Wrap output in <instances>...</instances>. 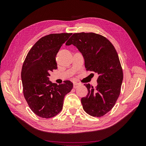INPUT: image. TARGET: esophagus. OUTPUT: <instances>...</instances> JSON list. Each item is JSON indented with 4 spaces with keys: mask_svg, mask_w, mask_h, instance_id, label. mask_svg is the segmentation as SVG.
<instances>
[{
    "mask_svg": "<svg viewBox=\"0 0 146 146\" xmlns=\"http://www.w3.org/2000/svg\"><path fill=\"white\" fill-rule=\"evenodd\" d=\"M79 84H80V83H78L77 82H74V88H76L78 86V85H79Z\"/></svg>",
    "mask_w": 146,
    "mask_h": 146,
    "instance_id": "obj_1",
    "label": "esophagus"
}]
</instances>
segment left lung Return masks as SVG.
Masks as SVG:
<instances>
[{
    "mask_svg": "<svg viewBox=\"0 0 146 146\" xmlns=\"http://www.w3.org/2000/svg\"><path fill=\"white\" fill-rule=\"evenodd\" d=\"M71 44L82 53L86 70L98 75L96 88L84 85L88 92L81 99L83 108L92 116H102L113 108L120 94L123 72L117 53L108 39L94 33L73 34L66 43Z\"/></svg>",
    "mask_w": 146,
    "mask_h": 146,
    "instance_id": "obj_1",
    "label": "left lung"
}]
</instances>
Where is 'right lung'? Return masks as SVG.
Returning a JSON list of instances; mask_svg holds the SVG:
<instances>
[{
	"instance_id": "right-lung-1",
	"label": "right lung",
	"mask_w": 146,
	"mask_h": 146,
	"mask_svg": "<svg viewBox=\"0 0 146 146\" xmlns=\"http://www.w3.org/2000/svg\"><path fill=\"white\" fill-rule=\"evenodd\" d=\"M72 33L46 35L35 44L23 65L21 78L24 98L32 111L42 118H50L63 108L64 96L71 91L69 80L58 85L48 79L49 73L57 69L56 55Z\"/></svg>"
}]
</instances>
